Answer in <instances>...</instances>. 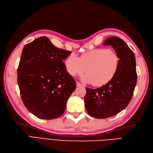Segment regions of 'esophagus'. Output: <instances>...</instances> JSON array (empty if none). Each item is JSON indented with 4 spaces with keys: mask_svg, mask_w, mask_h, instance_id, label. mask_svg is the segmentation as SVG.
Returning a JSON list of instances; mask_svg holds the SVG:
<instances>
[{
    "mask_svg": "<svg viewBox=\"0 0 153 153\" xmlns=\"http://www.w3.org/2000/svg\"><path fill=\"white\" fill-rule=\"evenodd\" d=\"M82 85L80 84V83L76 82V87H82Z\"/></svg>",
    "mask_w": 153,
    "mask_h": 153,
    "instance_id": "esophagus-1",
    "label": "esophagus"
}]
</instances>
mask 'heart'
<instances>
[{"instance_id":"b5f03b06","label":"heart","mask_w":153,"mask_h":153,"mask_svg":"<svg viewBox=\"0 0 153 153\" xmlns=\"http://www.w3.org/2000/svg\"><path fill=\"white\" fill-rule=\"evenodd\" d=\"M64 64L70 75H81L86 71L82 80L100 87L108 84L116 75L120 57L110 48H96L84 53L80 57L69 55Z\"/></svg>"}]
</instances>
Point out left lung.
Instances as JSON below:
<instances>
[{
    "instance_id": "left-lung-1",
    "label": "left lung",
    "mask_w": 153,
    "mask_h": 153,
    "mask_svg": "<svg viewBox=\"0 0 153 153\" xmlns=\"http://www.w3.org/2000/svg\"><path fill=\"white\" fill-rule=\"evenodd\" d=\"M104 45H111L120 57L118 71L108 84L98 89L86 87L85 106L91 116L105 119L117 114L132 98L137 84L135 54L118 37L106 39Z\"/></svg>"
}]
</instances>
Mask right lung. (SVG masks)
Instances as JSON below:
<instances>
[{
	"mask_svg": "<svg viewBox=\"0 0 153 153\" xmlns=\"http://www.w3.org/2000/svg\"><path fill=\"white\" fill-rule=\"evenodd\" d=\"M71 52L60 49L43 36L27 44L18 68V84L25 107L35 116L53 119L61 116L76 89L63 60Z\"/></svg>",
	"mask_w": 153,
	"mask_h": 153,
	"instance_id": "add662e5",
	"label": "right lung"
}]
</instances>
